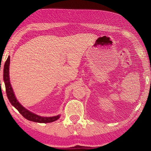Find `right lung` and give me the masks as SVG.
<instances>
[{
  "label": "right lung",
  "mask_w": 151,
  "mask_h": 151,
  "mask_svg": "<svg viewBox=\"0 0 151 151\" xmlns=\"http://www.w3.org/2000/svg\"><path fill=\"white\" fill-rule=\"evenodd\" d=\"M9 64H10V57L7 58L6 62H5L3 70V79L5 84V87H6V93L7 97H8L10 103H11L12 106L16 108L20 114L23 116L25 119L29 120L30 121L40 122V123H47V122H51L57 121V119L60 118V115H57L52 117H42L39 115H37L32 112H30L24 109L21 104H20L17 100L16 97L14 96V92L12 91L11 87V83L9 80Z\"/></svg>",
  "instance_id": "obj_1"
}]
</instances>
